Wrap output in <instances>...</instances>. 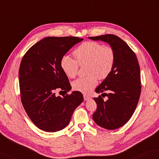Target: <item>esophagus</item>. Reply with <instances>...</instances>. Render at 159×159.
Masks as SVG:
<instances>
[{
    "mask_svg": "<svg viewBox=\"0 0 159 159\" xmlns=\"http://www.w3.org/2000/svg\"><path fill=\"white\" fill-rule=\"evenodd\" d=\"M83 98H84V101H87V100H89V99H90V97L88 96V95H83Z\"/></svg>",
    "mask_w": 159,
    "mask_h": 159,
    "instance_id": "esophagus-1",
    "label": "esophagus"
}]
</instances>
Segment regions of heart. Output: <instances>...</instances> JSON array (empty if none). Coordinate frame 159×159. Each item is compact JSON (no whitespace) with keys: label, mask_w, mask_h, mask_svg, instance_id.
I'll return each mask as SVG.
<instances>
[{"label":"heart","mask_w":159,"mask_h":159,"mask_svg":"<svg viewBox=\"0 0 159 159\" xmlns=\"http://www.w3.org/2000/svg\"><path fill=\"white\" fill-rule=\"evenodd\" d=\"M76 58L68 55L60 60L61 68L68 78H75L78 74L79 66H86L85 77L76 80L72 84L75 91L87 94L97 85L98 79L104 80L111 74L115 64V53L111 47L103 46L94 41L83 43L74 51Z\"/></svg>","instance_id":"obj_1"}]
</instances>
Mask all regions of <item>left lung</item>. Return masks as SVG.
Instances as JSON below:
<instances>
[{"instance_id": "obj_1", "label": "left lung", "mask_w": 159, "mask_h": 159, "mask_svg": "<svg viewBox=\"0 0 159 159\" xmlns=\"http://www.w3.org/2000/svg\"><path fill=\"white\" fill-rule=\"evenodd\" d=\"M89 38L108 43L115 53L111 74L95 89L96 93H103L102 95L104 94L108 99L104 101L101 95L93 98L97 109L93 119L106 129H116L127 123L137 107L142 88L139 63L135 53L119 36L106 34Z\"/></svg>"}]
</instances>
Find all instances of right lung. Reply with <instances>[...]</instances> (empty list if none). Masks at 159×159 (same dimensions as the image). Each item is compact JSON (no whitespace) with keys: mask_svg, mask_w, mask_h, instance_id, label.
<instances>
[{"mask_svg":"<svg viewBox=\"0 0 159 159\" xmlns=\"http://www.w3.org/2000/svg\"><path fill=\"white\" fill-rule=\"evenodd\" d=\"M83 40L76 36L46 37L30 48L22 58L19 70L21 101L29 118L40 129H63L83 101V94L77 91L63 98L55 95L56 91L60 93L71 89L60 60Z\"/></svg>","mask_w":159,"mask_h":159,"instance_id":"1","label":"right lung"}]
</instances>
